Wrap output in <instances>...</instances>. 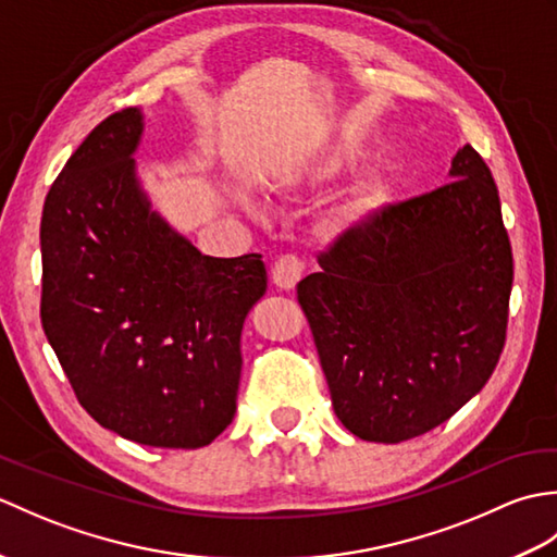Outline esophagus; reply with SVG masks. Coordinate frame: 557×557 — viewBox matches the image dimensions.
<instances>
[{"label":"esophagus","mask_w":557,"mask_h":557,"mask_svg":"<svg viewBox=\"0 0 557 557\" xmlns=\"http://www.w3.org/2000/svg\"><path fill=\"white\" fill-rule=\"evenodd\" d=\"M301 258L294 253H285L275 260V265H272V282H275L280 289H292L301 280Z\"/></svg>","instance_id":"obj_1"}]
</instances>
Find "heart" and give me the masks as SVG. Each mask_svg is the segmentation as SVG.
Listing matches in <instances>:
<instances>
[{"mask_svg":"<svg viewBox=\"0 0 557 557\" xmlns=\"http://www.w3.org/2000/svg\"><path fill=\"white\" fill-rule=\"evenodd\" d=\"M354 160V156L349 150L339 148V150H330L327 156L313 160L311 164L304 168V176H309L313 182H325L333 180V176L347 168V164ZM385 198V180L381 174H369L363 176L361 182L354 184L349 188V194L337 200V203L325 212L323 218V230L330 236L345 234L354 227H359L366 220H369L373 212L377 210V206L383 203Z\"/></svg>","mask_w":557,"mask_h":557,"instance_id":"heart-1","label":"heart"}]
</instances>
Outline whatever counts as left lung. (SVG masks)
<instances>
[{
    "mask_svg": "<svg viewBox=\"0 0 557 557\" xmlns=\"http://www.w3.org/2000/svg\"><path fill=\"white\" fill-rule=\"evenodd\" d=\"M449 180L337 236L297 285L337 419L361 441L441 425L503 354L515 268L498 186L469 144Z\"/></svg>",
    "mask_w": 557,
    "mask_h": 557,
    "instance_id": "left-lung-1",
    "label": "left lung"
}]
</instances>
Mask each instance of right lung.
<instances>
[{
	"instance_id": "1",
	"label": "right lung",
	"mask_w": 557,
	"mask_h": 557,
	"mask_svg": "<svg viewBox=\"0 0 557 557\" xmlns=\"http://www.w3.org/2000/svg\"><path fill=\"white\" fill-rule=\"evenodd\" d=\"M144 114L102 120L69 158L40 222V321L76 399L150 447L210 445L236 411L242 327L268 287L258 253L212 258L136 180Z\"/></svg>"
}]
</instances>
